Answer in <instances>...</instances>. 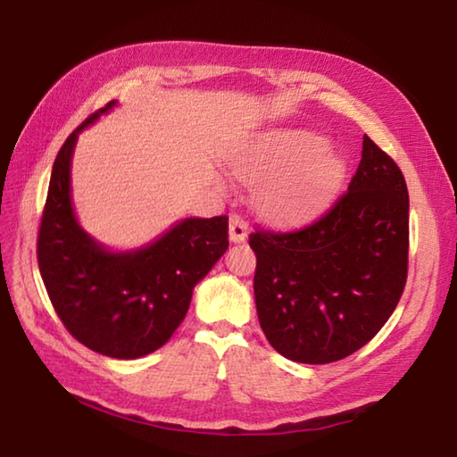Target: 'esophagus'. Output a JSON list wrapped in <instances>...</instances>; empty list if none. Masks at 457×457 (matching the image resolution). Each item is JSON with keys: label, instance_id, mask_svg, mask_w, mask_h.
<instances>
[{"label": "esophagus", "instance_id": "34e87169", "mask_svg": "<svg viewBox=\"0 0 457 457\" xmlns=\"http://www.w3.org/2000/svg\"><path fill=\"white\" fill-rule=\"evenodd\" d=\"M247 231H249V223L234 213V216L229 218V239L234 241V244H241V241H245L247 237Z\"/></svg>", "mask_w": 457, "mask_h": 457}]
</instances>
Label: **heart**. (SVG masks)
Masks as SVG:
<instances>
[{"mask_svg":"<svg viewBox=\"0 0 457 457\" xmlns=\"http://www.w3.org/2000/svg\"><path fill=\"white\" fill-rule=\"evenodd\" d=\"M327 148V140L312 132L267 134L234 158L231 172L244 184L257 186V205L265 216L293 220L343 182L345 162L325 154Z\"/></svg>","mask_w":457,"mask_h":457,"instance_id":"b5f03b06","label":"heart"}]
</instances>
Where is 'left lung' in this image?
<instances>
[{
  "instance_id": "obj_1",
  "label": "left lung",
  "mask_w": 457,
  "mask_h": 457,
  "mask_svg": "<svg viewBox=\"0 0 457 457\" xmlns=\"http://www.w3.org/2000/svg\"><path fill=\"white\" fill-rule=\"evenodd\" d=\"M408 208L402 170L364 134L348 192L323 216L249 236L259 325L277 353L327 364L378 333L406 285Z\"/></svg>"
}]
</instances>
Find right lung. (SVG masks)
Segmentation results:
<instances>
[{
	"instance_id": "obj_1",
	"label": "right lung",
	"mask_w": 457,
	"mask_h": 457,
	"mask_svg": "<svg viewBox=\"0 0 457 457\" xmlns=\"http://www.w3.org/2000/svg\"><path fill=\"white\" fill-rule=\"evenodd\" d=\"M104 104L69 134L51 172L37 262L53 309L79 343L112 359H138L180 327L192 291L226 253L228 216L187 218L137 252L114 253L79 226L71 204V156L79 132L109 112Z\"/></svg>"
}]
</instances>
